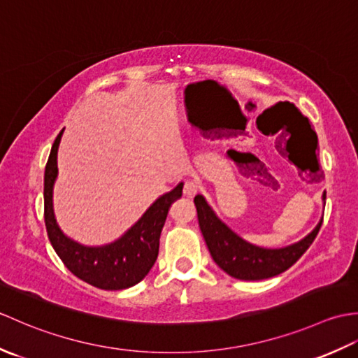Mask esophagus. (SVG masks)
<instances>
[{"label":"esophagus","instance_id":"34e87169","mask_svg":"<svg viewBox=\"0 0 358 358\" xmlns=\"http://www.w3.org/2000/svg\"><path fill=\"white\" fill-rule=\"evenodd\" d=\"M199 192V185L195 183V181H186V185H185V189H183V194H185V196H189V199H192V196Z\"/></svg>","mask_w":358,"mask_h":358}]
</instances>
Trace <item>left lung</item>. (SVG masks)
Returning a JSON list of instances; mask_svg holds the SVG:
<instances>
[{
	"label": "left lung",
	"instance_id": "8db88e82",
	"mask_svg": "<svg viewBox=\"0 0 358 358\" xmlns=\"http://www.w3.org/2000/svg\"><path fill=\"white\" fill-rule=\"evenodd\" d=\"M227 155L234 159L235 164L241 167V163L258 158L250 152L229 150ZM323 208L326 204V191L322 195ZM196 214H199V224L201 234L206 241L209 252L227 275L238 280H264L275 277L299 260L306 252V249L313 245L318 231L323 223V215L320 222L310 231L306 237L283 248H263L252 245V243L241 238L237 232H234L222 218H218L215 210L209 206L208 200L201 194L194 199Z\"/></svg>",
	"mask_w": 358,
	"mask_h": 358
}]
</instances>
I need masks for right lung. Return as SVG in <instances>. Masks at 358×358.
Returning a JSON list of instances; mask_svg holds the SVG:
<instances>
[{
  "label": "right lung",
  "mask_w": 358,
  "mask_h": 358,
  "mask_svg": "<svg viewBox=\"0 0 358 358\" xmlns=\"http://www.w3.org/2000/svg\"><path fill=\"white\" fill-rule=\"evenodd\" d=\"M63 132L50 149L44 171V222L49 240L75 277L104 291L127 289L148 275L158 257L159 235L171 204L183 194V181L172 191L159 195L129 229L110 243L87 246L71 238L59 227L53 210V186L58 177V148Z\"/></svg>",
  "instance_id": "1"
}]
</instances>
